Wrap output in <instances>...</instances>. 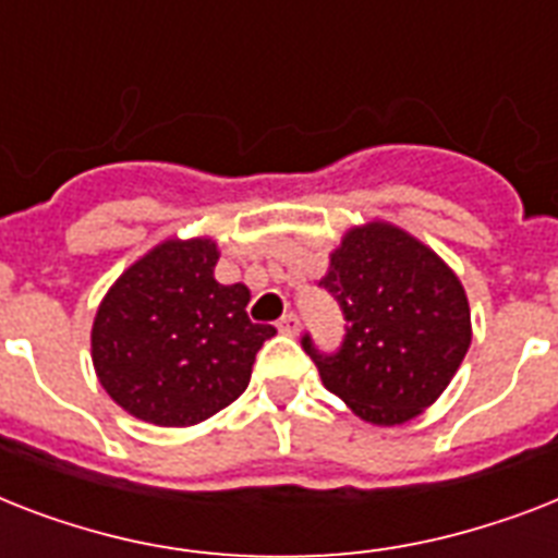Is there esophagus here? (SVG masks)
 Instances as JSON below:
<instances>
[{
  "label": "esophagus",
  "mask_w": 558,
  "mask_h": 558,
  "mask_svg": "<svg viewBox=\"0 0 558 558\" xmlns=\"http://www.w3.org/2000/svg\"><path fill=\"white\" fill-rule=\"evenodd\" d=\"M278 330L283 332V336H298V330H301V318H298L295 313H287L278 322Z\"/></svg>",
  "instance_id": "34e87169"
}]
</instances>
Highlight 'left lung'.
<instances>
[{
  "mask_svg": "<svg viewBox=\"0 0 558 558\" xmlns=\"http://www.w3.org/2000/svg\"><path fill=\"white\" fill-rule=\"evenodd\" d=\"M344 313L336 353L304 350L324 388L373 425H402L449 388L472 341L458 275L402 228L373 219L350 228L322 283Z\"/></svg>",
  "mask_w": 558,
  "mask_h": 558,
  "instance_id": "1",
  "label": "left lung"
}]
</instances>
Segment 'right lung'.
Returning a JSON list of instances; mask_svg holds the SVG:
<instances>
[{
    "mask_svg": "<svg viewBox=\"0 0 558 558\" xmlns=\"http://www.w3.org/2000/svg\"><path fill=\"white\" fill-rule=\"evenodd\" d=\"M210 236L165 240L109 287L92 324V365L126 414L185 428L231 405L252 379L269 324L248 287L219 283Z\"/></svg>",
    "mask_w": 558,
    "mask_h": 558,
    "instance_id": "add662e5",
    "label": "right lung"
}]
</instances>
